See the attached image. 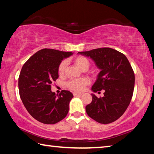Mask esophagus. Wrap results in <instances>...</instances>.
Returning <instances> with one entry per match:
<instances>
[{"mask_svg":"<svg viewBox=\"0 0 154 154\" xmlns=\"http://www.w3.org/2000/svg\"><path fill=\"white\" fill-rule=\"evenodd\" d=\"M82 93H79V92H73L74 96H77V95H82Z\"/></svg>","mask_w":154,"mask_h":154,"instance_id":"obj_1","label":"esophagus"}]
</instances>
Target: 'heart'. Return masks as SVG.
Returning <instances> with one entry per match:
<instances>
[{
	"instance_id": "1",
	"label": "heart",
	"mask_w": 154,
	"mask_h": 154,
	"mask_svg": "<svg viewBox=\"0 0 154 154\" xmlns=\"http://www.w3.org/2000/svg\"><path fill=\"white\" fill-rule=\"evenodd\" d=\"M75 64L81 70H87L90 66V61L87 58L84 56H77L74 60ZM67 62L66 60H62L59 64L58 67V72L59 75H63L66 71ZM90 83V80L87 77L80 78V79H72L69 80L67 83V87L70 90L75 91V92H81L83 90L86 85Z\"/></svg>"
}]
</instances>
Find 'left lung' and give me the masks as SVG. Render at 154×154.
Wrapping results in <instances>:
<instances>
[{
    "label": "left lung",
    "mask_w": 154,
    "mask_h": 154,
    "mask_svg": "<svg viewBox=\"0 0 154 154\" xmlns=\"http://www.w3.org/2000/svg\"><path fill=\"white\" fill-rule=\"evenodd\" d=\"M79 54L92 58L101 70L92 91H105L103 97L92 94V101L85 106L86 113L98 123H112L124 114L131 101L134 88L133 69L126 56L114 49L98 48Z\"/></svg>",
    "instance_id": "obj_1"
}]
</instances>
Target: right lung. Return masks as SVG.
Here are the masks:
<instances>
[{"label": "right lung", "instance_id": "1", "mask_svg": "<svg viewBox=\"0 0 154 154\" xmlns=\"http://www.w3.org/2000/svg\"><path fill=\"white\" fill-rule=\"evenodd\" d=\"M72 54L71 51L45 48L23 65L18 79L21 100L30 116L41 123L56 124L68 114L72 94L62 90L56 96L51 88L58 78L59 64Z\"/></svg>", "mask_w": 154, "mask_h": 154}]
</instances>
